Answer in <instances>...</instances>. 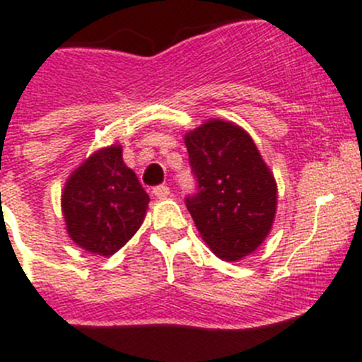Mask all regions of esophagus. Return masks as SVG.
Masks as SVG:
<instances>
[{
    "instance_id": "esophagus-1",
    "label": "esophagus",
    "mask_w": 362,
    "mask_h": 362,
    "mask_svg": "<svg viewBox=\"0 0 362 362\" xmlns=\"http://www.w3.org/2000/svg\"><path fill=\"white\" fill-rule=\"evenodd\" d=\"M152 192H154L156 198H159V199H166L171 196V191L168 185H158V187H154V191Z\"/></svg>"
}]
</instances>
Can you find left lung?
I'll return each instance as SVG.
<instances>
[{
	"instance_id": "obj_1",
	"label": "left lung",
	"mask_w": 362,
	"mask_h": 362,
	"mask_svg": "<svg viewBox=\"0 0 362 362\" xmlns=\"http://www.w3.org/2000/svg\"><path fill=\"white\" fill-rule=\"evenodd\" d=\"M198 192L185 198L202 238L224 261L257 249L272 229L276 184L245 129L206 120L185 134Z\"/></svg>"
}]
</instances>
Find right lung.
Instances as JSON below:
<instances>
[{
	"instance_id": "obj_1",
	"label": "right lung",
	"mask_w": 362,
	"mask_h": 362,
	"mask_svg": "<svg viewBox=\"0 0 362 362\" xmlns=\"http://www.w3.org/2000/svg\"><path fill=\"white\" fill-rule=\"evenodd\" d=\"M148 202L134 171L124 164L120 145L83 160L69 175L61 196L69 238L105 257L122 249L140 229Z\"/></svg>"
}]
</instances>
